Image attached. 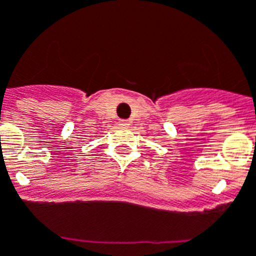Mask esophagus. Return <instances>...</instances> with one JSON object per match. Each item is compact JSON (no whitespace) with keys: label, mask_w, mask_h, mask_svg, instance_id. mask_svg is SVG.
Masks as SVG:
<instances>
[{"label":"esophagus","mask_w":256,"mask_h":256,"mask_svg":"<svg viewBox=\"0 0 256 256\" xmlns=\"http://www.w3.org/2000/svg\"><path fill=\"white\" fill-rule=\"evenodd\" d=\"M120 126H130V124H128V122H126V120H122V122H120Z\"/></svg>","instance_id":"1"}]
</instances>
